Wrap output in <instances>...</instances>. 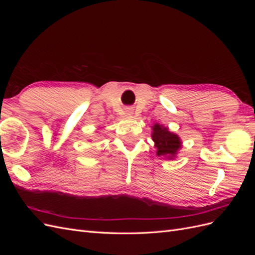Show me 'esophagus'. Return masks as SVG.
I'll return each mask as SVG.
<instances>
[{"instance_id":"esophagus-1","label":"esophagus","mask_w":255,"mask_h":255,"mask_svg":"<svg viewBox=\"0 0 255 255\" xmlns=\"http://www.w3.org/2000/svg\"><path fill=\"white\" fill-rule=\"evenodd\" d=\"M128 114H130V113H132V110H130V109H128Z\"/></svg>"}]
</instances>
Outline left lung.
I'll return each instance as SVG.
<instances>
[{
  "mask_svg": "<svg viewBox=\"0 0 255 255\" xmlns=\"http://www.w3.org/2000/svg\"><path fill=\"white\" fill-rule=\"evenodd\" d=\"M152 139L156 146V154L158 156H166L169 159L175 157L177 151L181 149L182 142L180 137L171 133L168 128L155 123L152 127Z\"/></svg>",
  "mask_w": 255,
  "mask_h": 255,
  "instance_id": "obj_1",
  "label": "left lung"
}]
</instances>
